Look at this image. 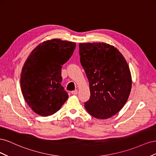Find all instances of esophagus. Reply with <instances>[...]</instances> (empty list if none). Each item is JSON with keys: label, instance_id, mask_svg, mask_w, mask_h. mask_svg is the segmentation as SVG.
Returning a JSON list of instances; mask_svg holds the SVG:
<instances>
[{"label": "esophagus", "instance_id": "34e87169", "mask_svg": "<svg viewBox=\"0 0 156 156\" xmlns=\"http://www.w3.org/2000/svg\"><path fill=\"white\" fill-rule=\"evenodd\" d=\"M72 94H73V95H77V94H78V90H75L72 91Z\"/></svg>", "mask_w": 156, "mask_h": 156}]
</instances>
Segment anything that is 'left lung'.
<instances>
[{
  "mask_svg": "<svg viewBox=\"0 0 156 156\" xmlns=\"http://www.w3.org/2000/svg\"><path fill=\"white\" fill-rule=\"evenodd\" d=\"M79 55L90 91L84 107L96 119L112 117L123 108L131 92V75L125 58L106 43H80Z\"/></svg>",
  "mask_w": 156,
  "mask_h": 156,
  "instance_id": "1",
  "label": "left lung"
}]
</instances>
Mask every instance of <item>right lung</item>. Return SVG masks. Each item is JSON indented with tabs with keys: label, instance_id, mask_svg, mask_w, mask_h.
<instances>
[{
	"label": "right lung",
	"instance_id": "1",
	"mask_svg": "<svg viewBox=\"0 0 156 156\" xmlns=\"http://www.w3.org/2000/svg\"><path fill=\"white\" fill-rule=\"evenodd\" d=\"M75 42L53 39L33 50L23 66L21 88L25 101L43 116L57 112L68 98L61 85V68L73 55Z\"/></svg>",
	"mask_w": 156,
	"mask_h": 156
}]
</instances>
